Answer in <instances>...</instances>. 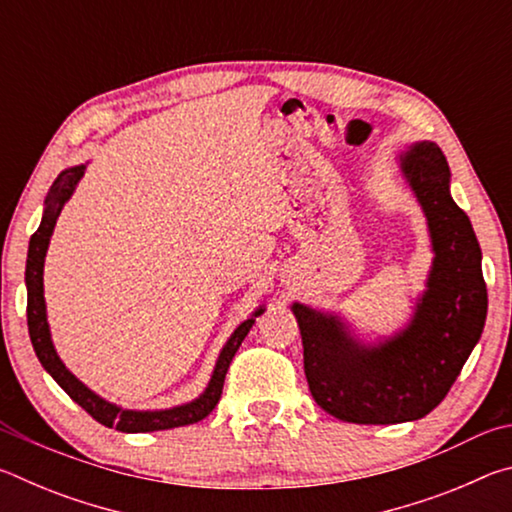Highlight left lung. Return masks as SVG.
Wrapping results in <instances>:
<instances>
[{
    "label": "left lung",
    "instance_id": "1",
    "mask_svg": "<svg viewBox=\"0 0 512 512\" xmlns=\"http://www.w3.org/2000/svg\"><path fill=\"white\" fill-rule=\"evenodd\" d=\"M427 219L431 266L411 316L393 334H361L341 311L293 302L305 375L320 409L354 424L420 420L445 400L479 343L488 291L481 246L452 198V173L436 142L395 158Z\"/></svg>",
    "mask_w": 512,
    "mask_h": 512
}]
</instances>
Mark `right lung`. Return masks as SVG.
<instances>
[{
  "label": "right lung",
  "mask_w": 512,
  "mask_h": 512,
  "mask_svg": "<svg viewBox=\"0 0 512 512\" xmlns=\"http://www.w3.org/2000/svg\"><path fill=\"white\" fill-rule=\"evenodd\" d=\"M85 167L88 164H76L58 173L54 185L47 192L45 198V210H42V219L36 230V235L29 241V253H27V273H24V282H27V323H29V336L36 350V357L42 363L56 384L72 397V400L83 406L94 420L106 424L110 429L124 431V433H146V431H162V429H176L185 427V424H194L203 420L205 415L216 406L223 391L225 372L230 368V361L239 350L241 341L246 339L250 327L255 325L257 316H262L266 311V305H259L253 314H250L244 323H239L235 332L230 334V339L216 357L214 370L210 375V381L203 388V393L189 400L185 404L171 406V409H124L115 402H108L106 397L94 393L90 386H85L83 381L69 370L63 359L58 357L54 339H51V329L47 320V302H45V257L49 250L51 235H54L56 221L60 212H63L65 203L76 192V185L81 183L85 176Z\"/></svg>",
  "instance_id": "obj_1"
}]
</instances>
